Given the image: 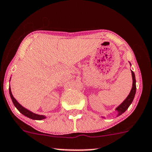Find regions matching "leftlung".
Here are the masks:
<instances>
[{
  "instance_id": "1",
  "label": "left lung",
  "mask_w": 152,
  "mask_h": 152,
  "mask_svg": "<svg viewBox=\"0 0 152 152\" xmlns=\"http://www.w3.org/2000/svg\"><path fill=\"white\" fill-rule=\"evenodd\" d=\"M130 65H131V64H130ZM131 73H132V89H131V90H130V93L129 95H128V97H126V99H125V100L121 104L119 105V106L116 109V110L118 111V116L121 115L123 113H124L125 111L127 110L130 105L131 104L132 101H133L134 97H135V95L136 93L135 76V74H134V72H132V71H131Z\"/></svg>"
}]
</instances>
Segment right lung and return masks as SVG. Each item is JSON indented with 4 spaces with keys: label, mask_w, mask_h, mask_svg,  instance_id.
<instances>
[{
    "label": "right lung",
    "mask_w": 152,
    "mask_h": 152,
    "mask_svg": "<svg viewBox=\"0 0 152 152\" xmlns=\"http://www.w3.org/2000/svg\"><path fill=\"white\" fill-rule=\"evenodd\" d=\"M9 92H10V97H11V99H12V101L13 104H14L15 107H16V108L19 110V111L22 113L23 115H24L25 116L28 117V118H29L34 119V120H42V119L45 118V116L34 114V113L31 112V111L28 110V109H25L24 107H23L22 105H21L18 102H17L16 99H15V97H13L12 92H11L10 87L9 88Z\"/></svg>",
    "instance_id": "obj_1"
}]
</instances>
